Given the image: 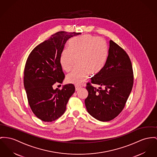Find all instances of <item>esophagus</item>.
<instances>
[{"mask_svg": "<svg viewBox=\"0 0 157 157\" xmlns=\"http://www.w3.org/2000/svg\"><path fill=\"white\" fill-rule=\"evenodd\" d=\"M81 88V86H75V91H77L78 90L80 89Z\"/></svg>", "mask_w": 157, "mask_h": 157, "instance_id": "esophagus-1", "label": "esophagus"}]
</instances>
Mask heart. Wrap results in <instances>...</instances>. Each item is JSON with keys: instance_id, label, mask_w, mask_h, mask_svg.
Here are the masks:
<instances>
[{"instance_id": "heart-1", "label": "heart", "mask_w": 157, "mask_h": 157, "mask_svg": "<svg viewBox=\"0 0 157 157\" xmlns=\"http://www.w3.org/2000/svg\"><path fill=\"white\" fill-rule=\"evenodd\" d=\"M108 57V49L101 37L90 34L75 37L68 43V48L63 49L60 54L59 63L65 71H69L75 59L77 67L68 74V83L80 85L92 74L100 72Z\"/></svg>"}]
</instances>
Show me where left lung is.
Segmentation results:
<instances>
[{
	"mask_svg": "<svg viewBox=\"0 0 157 157\" xmlns=\"http://www.w3.org/2000/svg\"><path fill=\"white\" fill-rule=\"evenodd\" d=\"M91 82L100 87L96 89L87 84L89 94L84 102L87 112L101 121L114 119L122 111L131 93L133 73L129 56L112 40L109 42L104 67L92 78Z\"/></svg>",
	"mask_w": 157,
	"mask_h": 157,
	"instance_id": "obj_1",
	"label": "left lung"
}]
</instances>
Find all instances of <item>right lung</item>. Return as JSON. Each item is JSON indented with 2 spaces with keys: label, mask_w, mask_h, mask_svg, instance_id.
I'll list each match as a JSON object with an SVG mask.
<instances>
[{
  "label": "right lung",
  "mask_w": 157,
  "mask_h": 157,
  "mask_svg": "<svg viewBox=\"0 0 157 157\" xmlns=\"http://www.w3.org/2000/svg\"><path fill=\"white\" fill-rule=\"evenodd\" d=\"M80 33L59 32L37 45L26 61L24 84L29 105L35 115L45 122L59 118L66 110L70 98L75 92L73 84L53 89L56 82L65 78L59 56L67 41Z\"/></svg>",
  "instance_id": "right-lung-1"
}]
</instances>
